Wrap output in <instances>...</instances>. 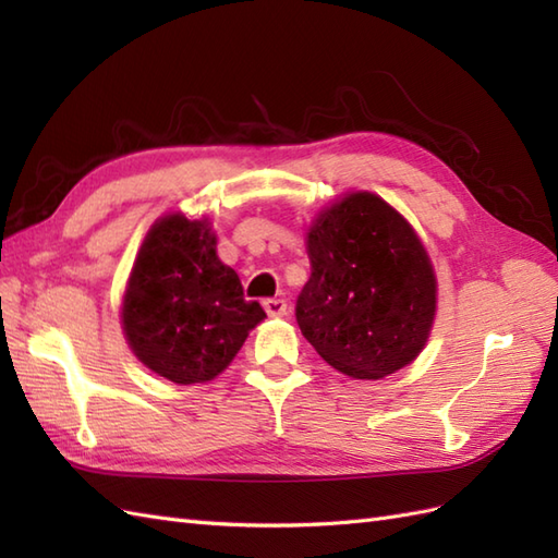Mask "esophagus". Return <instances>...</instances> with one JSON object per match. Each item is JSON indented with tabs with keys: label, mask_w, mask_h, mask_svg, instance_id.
Returning a JSON list of instances; mask_svg holds the SVG:
<instances>
[{
	"label": "esophagus",
	"mask_w": 558,
	"mask_h": 558,
	"mask_svg": "<svg viewBox=\"0 0 558 558\" xmlns=\"http://www.w3.org/2000/svg\"><path fill=\"white\" fill-rule=\"evenodd\" d=\"M264 310L268 316H286L288 314V302L280 298H268L264 300Z\"/></svg>",
	"instance_id": "obj_1"
}]
</instances>
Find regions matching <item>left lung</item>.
Instances as JSON below:
<instances>
[{
    "mask_svg": "<svg viewBox=\"0 0 558 558\" xmlns=\"http://www.w3.org/2000/svg\"><path fill=\"white\" fill-rule=\"evenodd\" d=\"M312 278L294 316L314 350L352 378H384L422 352L436 278L408 220L376 194H350L306 236Z\"/></svg>",
    "mask_w": 558,
    "mask_h": 558,
    "instance_id": "8db88e82",
    "label": "left lung"
}]
</instances>
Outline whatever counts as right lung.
I'll list each match as a JSON object with an SVG mask.
<instances>
[{
  "label": "right lung",
  "instance_id": "right-lung-1",
  "mask_svg": "<svg viewBox=\"0 0 558 558\" xmlns=\"http://www.w3.org/2000/svg\"><path fill=\"white\" fill-rule=\"evenodd\" d=\"M264 318L218 258L206 220L168 216L153 225L122 306L129 345L148 369L184 386L210 381Z\"/></svg>",
  "mask_w": 558,
  "mask_h": 558
}]
</instances>
